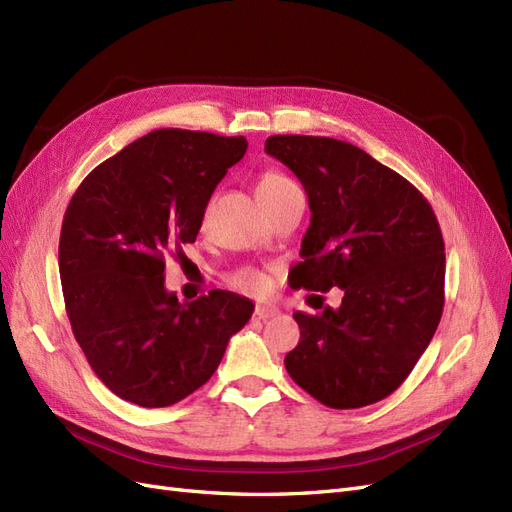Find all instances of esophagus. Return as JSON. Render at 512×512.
I'll return each instance as SVG.
<instances>
[{
  "label": "esophagus",
  "instance_id": "esophagus-1",
  "mask_svg": "<svg viewBox=\"0 0 512 512\" xmlns=\"http://www.w3.org/2000/svg\"><path fill=\"white\" fill-rule=\"evenodd\" d=\"M254 316H256L258 320H271V318H275V316H280V309H277L275 305H256Z\"/></svg>",
  "mask_w": 512,
  "mask_h": 512
}]
</instances>
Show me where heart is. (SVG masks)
I'll list each match as a JSON object with an SVG mask.
<instances>
[{"label": "heart", "instance_id": "heart-1", "mask_svg": "<svg viewBox=\"0 0 512 512\" xmlns=\"http://www.w3.org/2000/svg\"><path fill=\"white\" fill-rule=\"evenodd\" d=\"M290 188H297V183H294L290 177L277 173V170H267V173L260 175L256 183V196L258 200H265V198L282 194ZM228 280L235 288L250 294H262L269 286L265 273H260L256 269H239L235 273H230Z\"/></svg>", "mask_w": 512, "mask_h": 512}]
</instances>
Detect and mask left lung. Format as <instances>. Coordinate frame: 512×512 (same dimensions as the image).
<instances>
[{
	"label": "left lung",
	"instance_id": "left-lung-1",
	"mask_svg": "<svg viewBox=\"0 0 512 512\" xmlns=\"http://www.w3.org/2000/svg\"><path fill=\"white\" fill-rule=\"evenodd\" d=\"M269 156L299 177L309 224L292 288H342L339 309L294 312L301 339L284 359L320 404L363 408L397 391L444 309V239L414 185L346 141L277 134Z\"/></svg>",
	"mask_w": 512,
	"mask_h": 512
}]
</instances>
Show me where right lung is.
Here are the masks:
<instances>
[{"mask_svg": "<svg viewBox=\"0 0 512 512\" xmlns=\"http://www.w3.org/2000/svg\"><path fill=\"white\" fill-rule=\"evenodd\" d=\"M247 149L243 136L153 130L104 160L76 188L59 237L72 333L117 397L166 408L218 369L254 305L235 292L179 303L166 256L194 243L215 185Z\"/></svg>", "mask_w": 512, "mask_h": 512, "instance_id": "add662e5", "label": "right lung"}]
</instances>
